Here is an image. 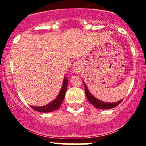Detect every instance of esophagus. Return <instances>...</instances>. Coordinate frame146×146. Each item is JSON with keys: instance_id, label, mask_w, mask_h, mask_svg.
Segmentation results:
<instances>
[{"instance_id": "esophagus-1", "label": "esophagus", "mask_w": 146, "mask_h": 146, "mask_svg": "<svg viewBox=\"0 0 146 146\" xmlns=\"http://www.w3.org/2000/svg\"><path fill=\"white\" fill-rule=\"evenodd\" d=\"M82 69V64L80 61H76L73 66H72V72L74 74H78L80 73Z\"/></svg>"}]
</instances>
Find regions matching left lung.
Here are the masks:
<instances>
[{"instance_id": "left-lung-1", "label": "left lung", "mask_w": 146, "mask_h": 146, "mask_svg": "<svg viewBox=\"0 0 146 146\" xmlns=\"http://www.w3.org/2000/svg\"><path fill=\"white\" fill-rule=\"evenodd\" d=\"M83 83H84L85 92H86L88 100L89 102L91 103V104H92L95 108H98V109H101V110L112 109V108H115V107H116L117 105H118V104L122 102V100H120V101L117 102L109 103V102H104L101 101V100L96 99V97H94L92 94L90 93V91H88L87 86H86V84L84 82V81H83Z\"/></svg>"}]
</instances>
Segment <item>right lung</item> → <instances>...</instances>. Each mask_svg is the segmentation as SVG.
I'll use <instances>...</instances> for the list:
<instances>
[{
	"label": "right lung",
	"mask_w": 146,
	"mask_h": 146,
	"mask_svg": "<svg viewBox=\"0 0 146 146\" xmlns=\"http://www.w3.org/2000/svg\"><path fill=\"white\" fill-rule=\"evenodd\" d=\"M68 82H69V80H67L66 77H64V82H63V85H62V88L60 89V93H59L57 97L55 98L53 101L42 107L31 106V108L35 110L36 111L41 112V113H50V112H53L58 109L60 108L62 102L64 101V97H65L66 91L67 86H68Z\"/></svg>",
	"instance_id": "obj_1"
}]
</instances>
